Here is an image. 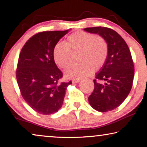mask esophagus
<instances>
[{"instance_id": "obj_1", "label": "esophagus", "mask_w": 147, "mask_h": 147, "mask_svg": "<svg viewBox=\"0 0 147 147\" xmlns=\"http://www.w3.org/2000/svg\"><path fill=\"white\" fill-rule=\"evenodd\" d=\"M80 81V79H75V80H73L72 82H73V83H78Z\"/></svg>"}]
</instances>
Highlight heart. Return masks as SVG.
Returning a JSON list of instances; mask_svg holds the SVG:
<instances>
[{
  "instance_id": "b5f03b06",
  "label": "heart",
  "mask_w": 147,
  "mask_h": 147,
  "mask_svg": "<svg viewBox=\"0 0 147 147\" xmlns=\"http://www.w3.org/2000/svg\"><path fill=\"white\" fill-rule=\"evenodd\" d=\"M71 50H80L78 65L69 67L65 71L67 78L82 79L90 75L95 68L103 66L108 55V46L103 38L85 31L73 32L67 38V42H59L53 51L54 61L62 69L70 64Z\"/></svg>"
}]
</instances>
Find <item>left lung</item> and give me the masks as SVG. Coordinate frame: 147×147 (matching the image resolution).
I'll return each mask as SVG.
<instances>
[{
  "instance_id": "1",
  "label": "left lung",
  "mask_w": 147,
  "mask_h": 147,
  "mask_svg": "<svg viewBox=\"0 0 147 147\" xmlns=\"http://www.w3.org/2000/svg\"><path fill=\"white\" fill-rule=\"evenodd\" d=\"M85 31L98 34L106 41L108 55L103 67L96 74L94 90L89 97L90 105L101 113L111 111L123 103L131 91L134 76V65L126 42L118 32L110 28H85ZM96 80H105L104 85Z\"/></svg>"
}]
</instances>
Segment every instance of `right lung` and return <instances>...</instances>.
<instances>
[{
    "instance_id": "right-lung-1",
    "label": "right lung",
    "mask_w": 147,
    "mask_h": 147,
    "mask_svg": "<svg viewBox=\"0 0 147 147\" xmlns=\"http://www.w3.org/2000/svg\"><path fill=\"white\" fill-rule=\"evenodd\" d=\"M69 30L40 32L31 37L21 51L16 78L21 94L37 113L52 115L62 107L69 82L58 84L63 73L53 56V48Z\"/></svg>"
}]
</instances>
